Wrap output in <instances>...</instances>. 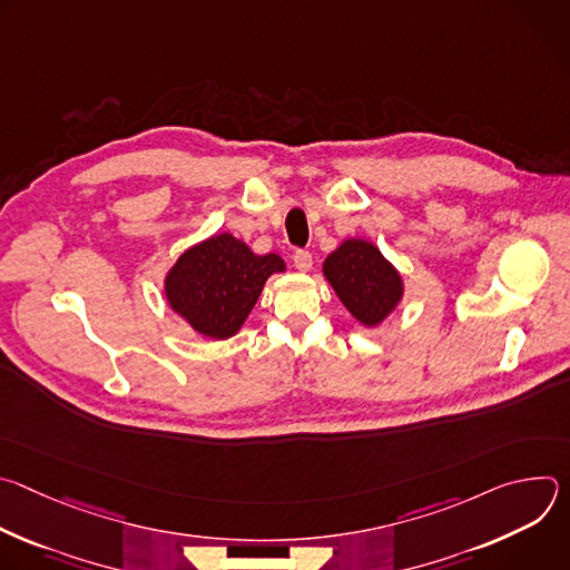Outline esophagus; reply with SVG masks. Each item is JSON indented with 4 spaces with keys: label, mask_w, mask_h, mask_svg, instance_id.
Masks as SVG:
<instances>
[{
    "label": "esophagus",
    "mask_w": 570,
    "mask_h": 570,
    "mask_svg": "<svg viewBox=\"0 0 570 570\" xmlns=\"http://www.w3.org/2000/svg\"><path fill=\"white\" fill-rule=\"evenodd\" d=\"M293 264H295L297 271L306 273V271H311V266H313V257H311L308 250H295V253H293Z\"/></svg>",
    "instance_id": "1"
}]
</instances>
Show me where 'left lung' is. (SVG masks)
Listing matches in <instances>:
<instances>
[{"label":"left lung","instance_id":"left-lung-1","mask_svg":"<svg viewBox=\"0 0 570 570\" xmlns=\"http://www.w3.org/2000/svg\"><path fill=\"white\" fill-rule=\"evenodd\" d=\"M341 302L365 327L376 324L396 306L401 297V277L367 240L352 238L324 262Z\"/></svg>","mask_w":570,"mask_h":570}]
</instances>
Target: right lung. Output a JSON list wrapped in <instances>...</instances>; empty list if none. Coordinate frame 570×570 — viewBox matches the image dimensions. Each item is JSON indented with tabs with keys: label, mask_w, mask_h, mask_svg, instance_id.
I'll list each match as a JSON object with an SVG mask.
<instances>
[{
	"label": "right lung",
	"mask_w": 570,
	"mask_h": 570,
	"mask_svg": "<svg viewBox=\"0 0 570 570\" xmlns=\"http://www.w3.org/2000/svg\"><path fill=\"white\" fill-rule=\"evenodd\" d=\"M277 255H255L232 234H216L187 250L167 275V297L191 327L229 338L253 311L266 279L282 273Z\"/></svg>",
	"instance_id": "obj_1"
}]
</instances>
